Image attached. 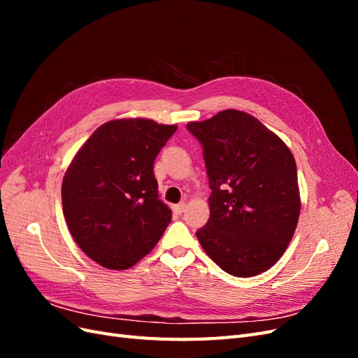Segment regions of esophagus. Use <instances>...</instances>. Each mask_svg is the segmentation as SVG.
I'll return each mask as SVG.
<instances>
[{
  "label": "esophagus",
  "mask_w": 358,
  "mask_h": 358,
  "mask_svg": "<svg viewBox=\"0 0 358 358\" xmlns=\"http://www.w3.org/2000/svg\"><path fill=\"white\" fill-rule=\"evenodd\" d=\"M185 208H187V203H179L176 206H173V210H175L176 213H182L183 210H185Z\"/></svg>",
  "instance_id": "obj_1"
}]
</instances>
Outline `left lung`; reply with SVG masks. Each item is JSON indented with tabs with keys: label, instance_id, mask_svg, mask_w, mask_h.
<instances>
[{
	"label": "left lung",
	"instance_id": "obj_1",
	"mask_svg": "<svg viewBox=\"0 0 358 358\" xmlns=\"http://www.w3.org/2000/svg\"><path fill=\"white\" fill-rule=\"evenodd\" d=\"M187 128L203 146L212 189L209 221L196 233L201 248L233 276L266 272L285 252L299 221L294 157L241 110H222Z\"/></svg>",
	"mask_w": 358,
	"mask_h": 358
}]
</instances>
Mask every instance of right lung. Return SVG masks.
I'll list each match as a JSON object with an SVG mask.
<instances>
[{"label": "right lung", "instance_id": "1", "mask_svg": "<svg viewBox=\"0 0 358 358\" xmlns=\"http://www.w3.org/2000/svg\"><path fill=\"white\" fill-rule=\"evenodd\" d=\"M176 125L115 119L96 128L62 179V210L76 243L95 263L125 270L166 231L171 210L158 199L154 161Z\"/></svg>", "mask_w": 358, "mask_h": 358}]
</instances>
